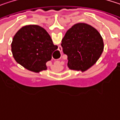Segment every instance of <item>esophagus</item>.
Returning a JSON list of instances; mask_svg holds the SVG:
<instances>
[{"label":"esophagus","instance_id":"34e87169","mask_svg":"<svg viewBox=\"0 0 120 120\" xmlns=\"http://www.w3.org/2000/svg\"><path fill=\"white\" fill-rule=\"evenodd\" d=\"M58 49H59V51H60V52H61V50L60 49V46H58Z\"/></svg>","mask_w":120,"mask_h":120}]
</instances>
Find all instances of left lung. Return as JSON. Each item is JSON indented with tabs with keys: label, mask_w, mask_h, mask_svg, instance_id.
I'll use <instances>...</instances> for the list:
<instances>
[{
	"label": "left lung",
	"mask_w": 120,
	"mask_h": 120,
	"mask_svg": "<svg viewBox=\"0 0 120 120\" xmlns=\"http://www.w3.org/2000/svg\"><path fill=\"white\" fill-rule=\"evenodd\" d=\"M61 46L63 53L68 57L69 69L82 72L97 62L104 48L100 33L85 23H78L71 26L62 39Z\"/></svg>",
	"instance_id": "obj_1"
}]
</instances>
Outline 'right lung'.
<instances>
[{"instance_id": "1", "label": "right lung", "mask_w": 120, "mask_h": 120, "mask_svg": "<svg viewBox=\"0 0 120 120\" xmlns=\"http://www.w3.org/2000/svg\"><path fill=\"white\" fill-rule=\"evenodd\" d=\"M14 60L26 69L39 73L46 70V63L51 60L58 49L46 30L37 25L25 26L14 35L11 44Z\"/></svg>"}]
</instances>
